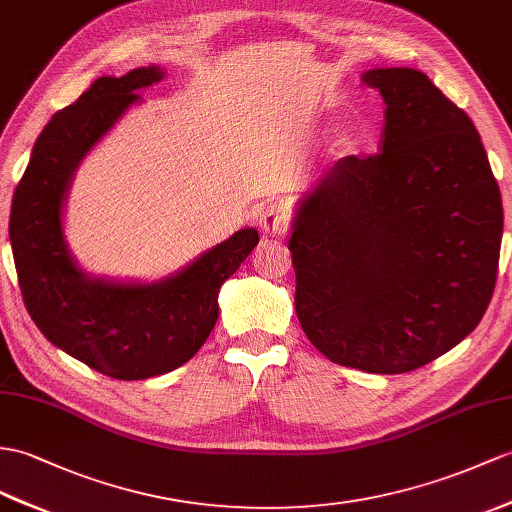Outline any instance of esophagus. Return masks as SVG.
<instances>
[{"mask_svg": "<svg viewBox=\"0 0 512 512\" xmlns=\"http://www.w3.org/2000/svg\"><path fill=\"white\" fill-rule=\"evenodd\" d=\"M260 228L269 236H280L289 228V213L282 202H267L260 210Z\"/></svg>", "mask_w": 512, "mask_h": 512, "instance_id": "esophagus-1", "label": "esophagus"}]
</instances>
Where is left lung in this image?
I'll return each instance as SVG.
<instances>
[{
  "mask_svg": "<svg viewBox=\"0 0 512 512\" xmlns=\"http://www.w3.org/2000/svg\"><path fill=\"white\" fill-rule=\"evenodd\" d=\"M380 152L345 156L299 204L295 313L332 363L406 373L450 352L493 297L504 210L467 112L417 69L363 76Z\"/></svg>",
  "mask_w": 512,
  "mask_h": 512,
  "instance_id": "1",
  "label": "left lung"
}]
</instances>
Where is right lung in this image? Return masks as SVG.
<instances>
[{"mask_svg": "<svg viewBox=\"0 0 512 512\" xmlns=\"http://www.w3.org/2000/svg\"><path fill=\"white\" fill-rule=\"evenodd\" d=\"M158 80V67L97 78L58 110L34 143L10 208L12 256L36 328L62 352L117 380L154 378L191 360L217 323L221 284L258 245L254 228L239 230L178 276L145 286L91 280L73 265L60 228L73 169L139 102L136 91Z\"/></svg>", "mask_w": 512, "mask_h": 512, "instance_id": "add662e5", "label": "right lung"}]
</instances>
